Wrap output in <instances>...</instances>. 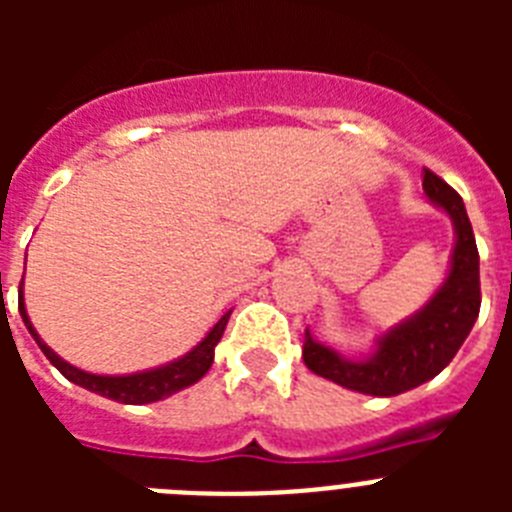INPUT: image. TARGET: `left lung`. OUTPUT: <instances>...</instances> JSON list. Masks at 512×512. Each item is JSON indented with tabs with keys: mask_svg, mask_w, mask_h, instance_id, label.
Returning a JSON list of instances; mask_svg holds the SVG:
<instances>
[{
	"mask_svg": "<svg viewBox=\"0 0 512 512\" xmlns=\"http://www.w3.org/2000/svg\"><path fill=\"white\" fill-rule=\"evenodd\" d=\"M425 197L451 217L454 251L449 274L415 315L392 325L377 338L374 351L359 359L338 354L305 330L302 359L318 377L346 390L395 397L441 374L454 359L479 315V253L467 207L441 176L423 169Z\"/></svg>",
	"mask_w": 512,
	"mask_h": 512,
	"instance_id": "8db88e82",
	"label": "left lung"
}]
</instances>
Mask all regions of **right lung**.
Segmentation results:
<instances>
[{
    "instance_id": "right-lung-1",
    "label": "right lung",
    "mask_w": 512,
    "mask_h": 512,
    "mask_svg": "<svg viewBox=\"0 0 512 512\" xmlns=\"http://www.w3.org/2000/svg\"><path fill=\"white\" fill-rule=\"evenodd\" d=\"M230 312L233 310L225 312L223 318L212 325L210 333H207V336L202 338L192 351H187V354L179 356V359L169 361V364H161L156 366V369H146V372H133V374H92L79 369V366L69 364V361H63L61 356H58L56 351H53V348L38 336V330L33 328V323H30V318H27L25 297H22V282H20L22 323H25V328L30 330V336L35 338V343L40 346L45 359L51 361V364L56 366L58 372L69 379V382L79 384V387L94 392V395L107 397V400L125 402V405H146V402H158V400H164V397L174 395V392L184 390V387H192L194 382H200V379L210 372L212 361H215V346L220 343V338H223Z\"/></svg>"
}]
</instances>
